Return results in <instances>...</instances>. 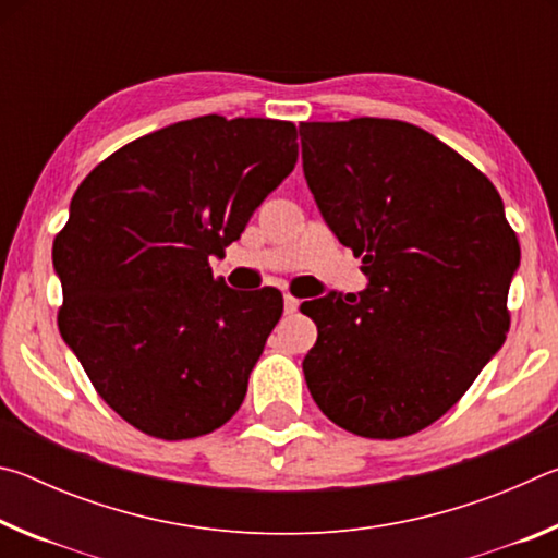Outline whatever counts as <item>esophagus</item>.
<instances>
[{
    "label": "esophagus",
    "instance_id": "esophagus-1",
    "mask_svg": "<svg viewBox=\"0 0 558 558\" xmlns=\"http://www.w3.org/2000/svg\"><path fill=\"white\" fill-rule=\"evenodd\" d=\"M282 305H286V313H288V315H292V313H298L300 300H298V298H292L290 292H286V298H282Z\"/></svg>",
    "mask_w": 558,
    "mask_h": 558
}]
</instances>
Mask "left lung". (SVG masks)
Here are the masks:
<instances>
[{
    "label": "left lung",
    "mask_w": 558,
    "mask_h": 558,
    "mask_svg": "<svg viewBox=\"0 0 558 558\" xmlns=\"http://www.w3.org/2000/svg\"><path fill=\"white\" fill-rule=\"evenodd\" d=\"M302 169L369 288L302 302L317 342L302 372L354 436H413L456 405L509 332L519 241L495 184L401 120L302 122Z\"/></svg>",
    "instance_id": "1"
}]
</instances>
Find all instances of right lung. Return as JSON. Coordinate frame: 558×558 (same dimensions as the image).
I'll list each match as a JSON object with an SVG mask.
<instances>
[{
  "instance_id": "right-lung-1",
  "label": "right lung",
  "mask_w": 558,
  "mask_h": 558,
  "mask_svg": "<svg viewBox=\"0 0 558 558\" xmlns=\"http://www.w3.org/2000/svg\"><path fill=\"white\" fill-rule=\"evenodd\" d=\"M295 140L288 120H182L75 189L53 241L59 329L100 399L145 436L199 438L241 409L282 295L231 290L209 258L292 172Z\"/></svg>"
}]
</instances>
